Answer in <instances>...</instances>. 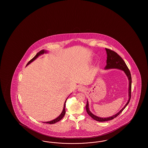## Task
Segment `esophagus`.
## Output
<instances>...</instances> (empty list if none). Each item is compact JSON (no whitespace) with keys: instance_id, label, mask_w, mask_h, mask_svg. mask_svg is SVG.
Masks as SVG:
<instances>
[{"instance_id":"obj_1","label":"esophagus","mask_w":148,"mask_h":148,"mask_svg":"<svg viewBox=\"0 0 148 148\" xmlns=\"http://www.w3.org/2000/svg\"><path fill=\"white\" fill-rule=\"evenodd\" d=\"M85 90V87L84 86H80L78 87V90L81 91V92H83Z\"/></svg>"}]
</instances>
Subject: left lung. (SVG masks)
Returning <instances> with one entry per match:
<instances>
[{
    "label": "left lung",
    "instance_id": "obj_1",
    "mask_svg": "<svg viewBox=\"0 0 148 148\" xmlns=\"http://www.w3.org/2000/svg\"><path fill=\"white\" fill-rule=\"evenodd\" d=\"M106 51V54H107V60H106V66L105 67V70L108 69H120L121 71H123V72L125 73L126 76L128 78L129 80V100L126 103L125 105L123 108L121 110H120L116 114L112 116H109V117H106V118H103V117H99V116H97L93 114L92 112L90 111V108H89V103L88 100L87 101V104L86 106V111L88 115L91 116L93 119L98 121H108L112 120L114 118H116L118 116L122 111L125 109V108L126 107V106L128 105V103L130 102V99H131V83H132V79H131V75L130 73V71L128 67H127L125 62L123 60V58L114 51L105 48Z\"/></svg>",
    "mask_w": 148,
    "mask_h": 148
}]
</instances>
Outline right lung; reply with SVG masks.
<instances>
[{
    "label": "right lung",
    "instance_id": "1",
    "mask_svg": "<svg viewBox=\"0 0 148 148\" xmlns=\"http://www.w3.org/2000/svg\"><path fill=\"white\" fill-rule=\"evenodd\" d=\"M48 53V51L47 50H40V51H39L38 53H37V54H36V55L34 56V58H32V60L29 62L27 63V65H29L30 63H31L32 62H33L34 60H35L36 58H37L38 57H39L41 55H42V54H44L45 53ZM72 94V93H71ZM67 99L66 100V101H65V102H64V106H63V108L62 111L61 112V113L60 114V116H58V117H57L56 118H55V119L54 120H52V121H47V122H43V123H46V124H55V123H57V122H58V121H60V120H61L63 118V117L64 116V114H65V113H66V109H65V107H66V101H67Z\"/></svg>",
    "mask_w": 148,
    "mask_h": 148
}]
</instances>
